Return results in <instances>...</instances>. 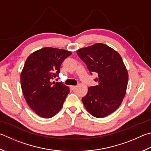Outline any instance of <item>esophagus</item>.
<instances>
[{"label":"esophagus","instance_id":"34e87169","mask_svg":"<svg viewBox=\"0 0 151 151\" xmlns=\"http://www.w3.org/2000/svg\"><path fill=\"white\" fill-rule=\"evenodd\" d=\"M70 89H71V90H74L75 89H76V86H70Z\"/></svg>","mask_w":151,"mask_h":151}]
</instances>
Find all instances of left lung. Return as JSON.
<instances>
[{"label": "left lung", "mask_w": 151, "mask_h": 151, "mask_svg": "<svg viewBox=\"0 0 151 151\" xmlns=\"http://www.w3.org/2000/svg\"><path fill=\"white\" fill-rule=\"evenodd\" d=\"M86 65L98 85L90 86L82 98L86 110L95 117L102 118L115 111L121 105L128 83V73L122 57L103 43H96L76 51Z\"/></svg>", "instance_id": "1"}]
</instances>
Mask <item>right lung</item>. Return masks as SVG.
Here are the masks:
<instances>
[{
  "label": "right lung",
  "mask_w": 151,
  "mask_h": 151,
  "mask_svg": "<svg viewBox=\"0 0 151 151\" xmlns=\"http://www.w3.org/2000/svg\"><path fill=\"white\" fill-rule=\"evenodd\" d=\"M70 51L53 47L36 51L27 58L20 75L24 96L33 111L40 117L50 118L61 109L70 90L61 83H55L64 60Z\"/></svg>",
  "instance_id": "obj_1"
}]
</instances>
